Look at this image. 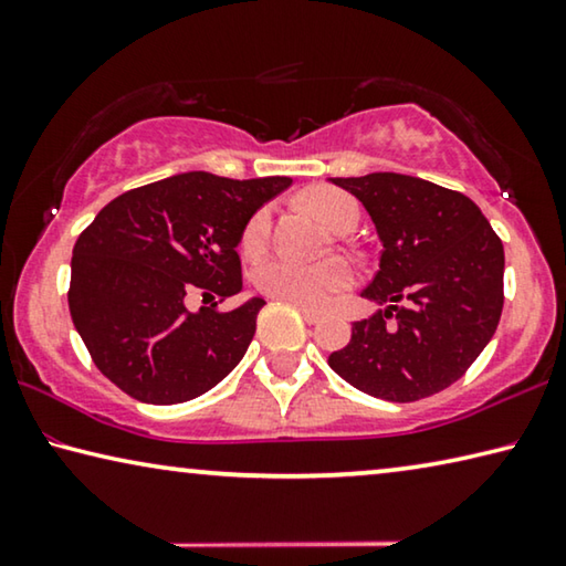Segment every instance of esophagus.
<instances>
[{"instance_id":"esophagus-1","label":"esophagus","mask_w":566,"mask_h":566,"mask_svg":"<svg viewBox=\"0 0 566 566\" xmlns=\"http://www.w3.org/2000/svg\"><path fill=\"white\" fill-rule=\"evenodd\" d=\"M300 312H302V317H304L306 324H317L322 319V312L310 310V306H300Z\"/></svg>"}]
</instances>
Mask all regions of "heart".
<instances>
[{
	"instance_id": "heart-1",
	"label": "heart",
	"mask_w": 566,
	"mask_h": 566,
	"mask_svg": "<svg viewBox=\"0 0 566 566\" xmlns=\"http://www.w3.org/2000/svg\"><path fill=\"white\" fill-rule=\"evenodd\" d=\"M302 199L334 232H349L359 222V205L354 202L347 191L319 187L304 191ZM270 219L272 217L266 207L256 209L247 219L242 237H239V252L244 256L262 254V249L266 247V234H270ZM252 282L256 292L272 296V300L322 310V306L337 300L344 290H349L352 272L339 260L296 262L290 260V256H272V260H264L256 266Z\"/></svg>"
}]
</instances>
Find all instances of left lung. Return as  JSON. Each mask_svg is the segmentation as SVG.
I'll return each mask as SVG.
<instances>
[{
	"label": "left lung",
	"mask_w": 566,
	"mask_h": 566,
	"mask_svg": "<svg viewBox=\"0 0 566 566\" xmlns=\"http://www.w3.org/2000/svg\"><path fill=\"white\" fill-rule=\"evenodd\" d=\"M332 181L377 227L385 249L364 296L389 306L352 324L329 367L364 395L432 397L464 377L494 337L504 306L502 239L472 199L427 179L375 171Z\"/></svg>",
	"instance_id": "8db88e82"
}]
</instances>
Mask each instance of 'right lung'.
Here are the masks:
<instances>
[{"mask_svg":"<svg viewBox=\"0 0 566 566\" xmlns=\"http://www.w3.org/2000/svg\"><path fill=\"white\" fill-rule=\"evenodd\" d=\"M290 177L189 171L129 189L74 244L70 312L92 361L147 405H179L219 385L244 357L264 300L187 310V294L242 290L237 244L247 219Z\"/></svg>","mask_w":566,"mask_h":566,"instance_id":"add662e5","label":"right lung"}]
</instances>
